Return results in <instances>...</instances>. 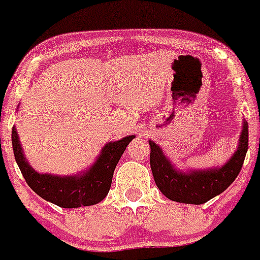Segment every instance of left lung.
<instances>
[{
    "label": "left lung",
    "instance_id": "1",
    "mask_svg": "<svg viewBox=\"0 0 260 260\" xmlns=\"http://www.w3.org/2000/svg\"><path fill=\"white\" fill-rule=\"evenodd\" d=\"M150 147L151 169L158 190L168 199L178 203L203 204L221 194L237 178L249 148V126L243 122L237 151L226 164L215 169L183 173L172 165L155 142L150 141Z\"/></svg>",
    "mask_w": 260,
    "mask_h": 260
}]
</instances>
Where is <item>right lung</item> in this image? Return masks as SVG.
<instances>
[{
    "label": "right lung",
    "instance_id": "right-lung-1",
    "mask_svg": "<svg viewBox=\"0 0 260 260\" xmlns=\"http://www.w3.org/2000/svg\"><path fill=\"white\" fill-rule=\"evenodd\" d=\"M134 138V135H128L121 141L105 144L98 160L88 171L83 172V174L61 177L38 173L31 168L23 155L17 128L13 127L11 133L15 161L27 185L39 197L62 208L84 207L102 202L109 192L117 162Z\"/></svg>",
    "mask_w": 260,
    "mask_h": 260
}]
</instances>
